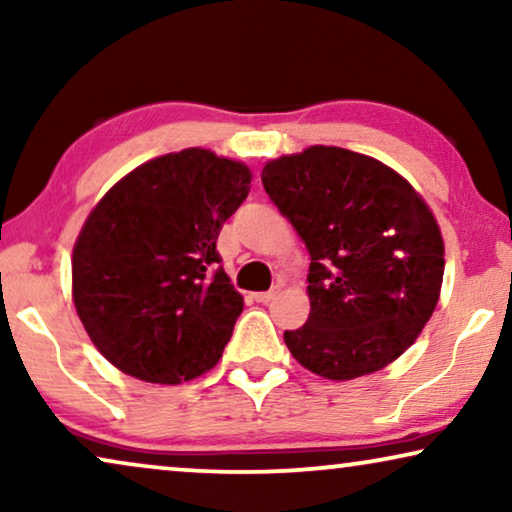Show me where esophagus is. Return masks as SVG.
Segmentation results:
<instances>
[{
    "mask_svg": "<svg viewBox=\"0 0 512 512\" xmlns=\"http://www.w3.org/2000/svg\"><path fill=\"white\" fill-rule=\"evenodd\" d=\"M277 293H279V284H277V286H272V289H270V291H261V293H254V300H256V303H270V300H272V298H275V296H277Z\"/></svg>",
    "mask_w": 512,
    "mask_h": 512,
    "instance_id": "obj_1",
    "label": "esophagus"
}]
</instances>
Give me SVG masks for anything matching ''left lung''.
<instances>
[{
    "label": "left lung",
    "mask_w": 512,
    "mask_h": 512,
    "mask_svg": "<svg viewBox=\"0 0 512 512\" xmlns=\"http://www.w3.org/2000/svg\"><path fill=\"white\" fill-rule=\"evenodd\" d=\"M263 188L310 251V317L284 342L300 366L354 380L398 359L438 305L443 237L401 174L340 146L270 160Z\"/></svg>",
    "instance_id": "left-lung-1"
}]
</instances>
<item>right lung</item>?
Here are the masks:
<instances>
[{
    "mask_svg": "<svg viewBox=\"0 0 512 512\" xmlns=\"http://www.w3.org/2000/svg\"><path fill=\"white\" fill-rule=\"evenodd\" d=\"M251 172L207 149L153 158L118 181L83 223L72 296L93 345L153 384L216 366L242 312L216 251Z\"/></svg>",
    "mask_w": 512,
    "mask_h": 512,
    "instance_id": "add662e5",
    "label": "right lung"
}]
</instances>
